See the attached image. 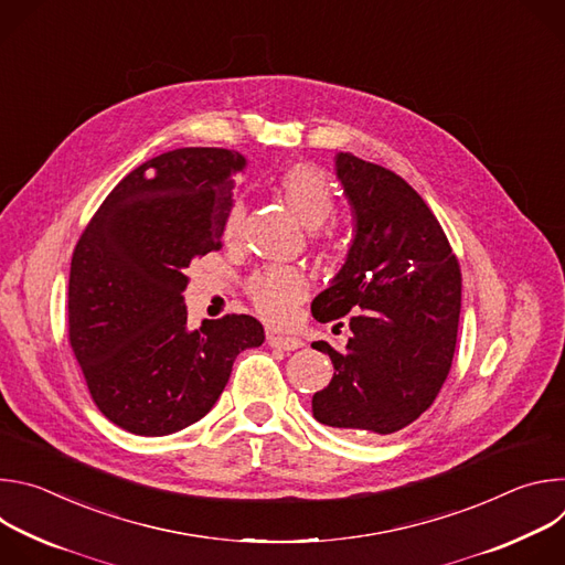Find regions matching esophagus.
<instances>
[{
	"instance_id": "obj_1",
	"label": "esophagus",
	"mask_w": 565,
	"mask_h": 565,
	"mask_svg": "<svg viewBox=\"0 0 565 565\" xmlns=\"http://www.w3.org/2000/svg\"><path fill=\"white\" fill-rule=\"evenodd\" d=\"M268 344L275 347V349H281V351H297L303 347V342L299 338H290V335H275V333H268Z\"/></svg>"
}]
</instances>
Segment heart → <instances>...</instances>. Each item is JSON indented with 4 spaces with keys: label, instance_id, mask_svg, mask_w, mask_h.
I'll return each mask as SVG.
<instances>
[{
    "label": "heart",
    "instance_id": "b5f03b06",
    "mask_svg": "<svg viewBox=\"0 0 565 565\" xmlns=\"http://www.w3.org/2000/svg\"><path fill=\"white\" fill-rule=\"evenodd\" d=\"M279 190L290 210L308 227H319L335 212V190L324 172L312 166L297 163L286 168L279 177ZM244 218V201H234L223 223V238L227 244H234L241 236ZM308 288L310 284L306 275L299 268L290 266L264 268L255 273L246 284V292L255 310L264 319L273 321V324H288L297 312V306L306 299Z\"/></svg>",
    "mask_w": 565,
    "mask_h": 565
}]
</instances>
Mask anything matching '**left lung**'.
I'll return each mask as SVG.
<instances>
[{"label": "left lung", "instance_id": "left-lung-1", "mask_svg": "<svg viewBox=\"0 0 565 565\" xmlns=\"http://www.w3.org/2000/svg\"><path fill=\"white\" fill-rule=\"evenodd\" d=\"M335 168L355 238L310 310L321 324L353 315L344 349L312 342L335 366L331 384L312 395V416L347 434L386 436L420 418L447 380L460 266L438 218L405 179L353 153H338Z\"/></svg>", "mask_w": 565, "mask_h": 565}]
</instances>
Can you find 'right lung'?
<instances>
[{"instance_id": "1", "label": "right lung", "mask_w": 565, "mask_h": 565, "mask_svg": "<svg viewBox=\"0 0 565 565\" xmlns=\"http://www.w3.org/2000/svg\"><path fill=\"white\" fill-rule=\"evenodd\" d=\"M232 149L183 147L131 170L79 234L68 275V344L92 399L120 429L168 436L201 420L236 355L262 347L250 315L188 329L185 268L221 248Z\"/></svg>"}]
</instances>
